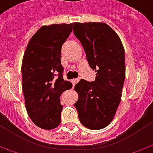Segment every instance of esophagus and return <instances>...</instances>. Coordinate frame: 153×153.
<instances>
[{
	"label": "esophagus",
	"instance_id": "esophagus-1",
	"mask_svg": "<svg viewBox=\"0 0 153 153\" xmlns=\"http://www.w3.org/2000/svg\"><path fill=\"white\" fill-rule=\"evenodd\" d=\"M78 82H79V79H72V83H73L74 85H75Z\"/></svg>",
	"mask_w": 153,
	"mask_h": 153
}]
</instances>
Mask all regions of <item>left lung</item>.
Masks as SVG:
<instances>
[{"instance_id": "left-lung-1", "label": "left lung", "mask_w": 153, "mask_h": 153, "mask_svg": "<svg viewBox=\"0 0 153 153\" xmlns=\"http://www.w3.org/2000/svg\"><path fill=\"white\" fill-rule=\"evenodd\" d=\"M74 34L84 47L95 70L94 81L75 85L79 99L74 107L80 123L89 129L104 128L113 120L120 103L125 79V53L120 38L105 23H74Z\"/></svg>"}]
</instances>
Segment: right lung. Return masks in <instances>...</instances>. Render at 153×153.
Masks as SVG:
<instances>
[{"instance_id":"right-lung-1","label":"right lung","mask_w":153,"mask_h":153,"mask_svg":"<svg viewBox=\"0 0 153 153\" xmlns=\"http://www.w3.org/2000/svg\"><path fill=\"white\" fill-rule=\"evenodd\" d=\"M73 24L39 28L30 39L21 65L22 90L30 118L40 128L51 130L61 122L60 95L72 84L63 79L61 47Z\"/></svg>"}]
</instances>
